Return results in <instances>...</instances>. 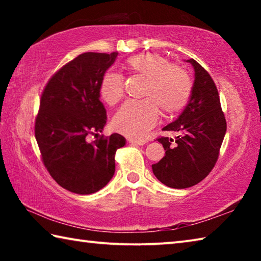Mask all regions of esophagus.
Returning <instances> with one entry per match:
<instances>
[{"label":"esophagus","instance_id":"obj_1","mask_svg":"<svg viewBox=\"0 0 261 261\" xmlns=\"http://www.w3.org/2000/svg\"><path fill=\"white\" fill-rule=\"evenodd\" d=\"M127 141H129V143L132 144V145H139V146H143V145L146 144V141H145V140L135 139V138H129V139H127Z\"/></svg>","mask_w":261,"mask_h":261}]
</instances>
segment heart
Masks as SVG:
<instances>
[{
  "label": "heart",
  "instance_id": "b5f03b06",
  "mask_svg": "<svg viewBox=\"0 0 261 261\" xmlns=\"http://www.w3.org/2000/svg\"><path fill=\"white\" fill-rule=\"evenodd\" d=\"M123 69L132 77L144 79L141 96L145 99L124 103L115 115L113 125L121 134L141 138L156 123L159 108L170 116L189 102L193 87L191 77L182 67L170 64L165 56L155 53L132 56ZM99 91L106 103L116 105L124 94L121 77L106 73Z\"/></svg>",
  "mask_w": 261,
  "mask_h": 261
}]
</instances>
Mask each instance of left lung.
Instances as JSON below:
<instances>
[{
    "mask_svg": "<svg viewBox=\"0 0 261 261\" xmlns=\"http://www.w3.org/2000/svg\"><path fill=\"white\" fill-rule=\"evenodd\" d=\"M187 62L194 69L192 94L182 114L163 131L177 132L175 139L161 137L166 154L153 174L167 187L185 189L201 182L211 173L227 131L219 92L210 73L193 59Z\"/></svg>",
    "mask_w": 261,
    "mask_h": 261,
    "instance_id": "left-lung-1",
    "label": "left lung"
}]
</instances>
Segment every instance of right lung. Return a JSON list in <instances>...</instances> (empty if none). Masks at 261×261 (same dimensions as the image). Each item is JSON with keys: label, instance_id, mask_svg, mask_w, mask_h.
I'll list each match as a JSON object with an SVG mask.
<instances>
[{"label": "right lung", "instance_id": "right-lung-1", "mask_svg": "<svg viewBox=\"0 0 261 261\" xmlns=\"http://www.w3.org/2000/svg\"><path fill=\"white\" fill-rule=\"evenodd\" d=\"M118 53H84L62 67L42 92L35 139L43 165L57 184L78 194L94 193L115 173V153L126 144L118 134L99 136L107 121L100 82Z\"/></svg>", "mask_w": 261, "mask_h": 261}]
</instances>
